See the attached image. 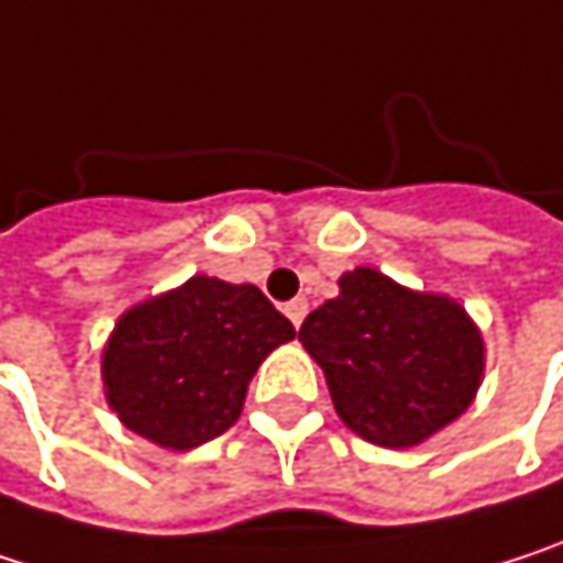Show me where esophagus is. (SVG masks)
Returning a JSON list of instances; mask_svg holds the SVG:
<instances>
[{
    "mask_svg": "<svg viewBox=\"0 0 563 563\" xmlns=\"http://www.w3.org/2000/svg\"><path fill=\"white\" fill-rule=\"evenodd\" d=\"M285 314H288V321H291L295 328H301V321H305V314H308V301H305V298L288 301V305H285Z\"/></svg>",
    "mask_w": 563,
    "mask_h": 563,
    "instance_id": "esophagus-1",
    "label": "esophagus"
}]
</instances>
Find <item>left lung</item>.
I'll return each mask as SVG.
<instances>
[{"label": "left lung", "instance_id": "obj_1", "mask_svg": "<svg viewBox=\"0 0 563 563\" xmlns=\"http://www.w3.org/2000/svg\"><path fill=\"white\" fill-rule=\"evenodd\" d=\"M341 295L298 331L324 371L338 417L387 449H410L459 420L485 371V344L465 308L422 295L377 268L341 275Z\"/></svg>", "mask_w": 563, "mask_h": 563}]
</instances>
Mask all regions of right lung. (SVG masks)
Masks as SVG:
<instances>
[{"instance_id": "obj_1", "label": "right lung", "mask_w": 563, "mask_h": 563, "mask_svg": "<svg viewBox=\"0 0 563 563\" xmlns=\"http://www.w3.org/2000/svg\"><path fill=\"white\" fill-rule=\"evenodd\" d=\"M291 338L255 285L192 275L121 314L101 357L108 407L163 449H196L239 420L258 364Z\"/></svg>"}]
</instances>
